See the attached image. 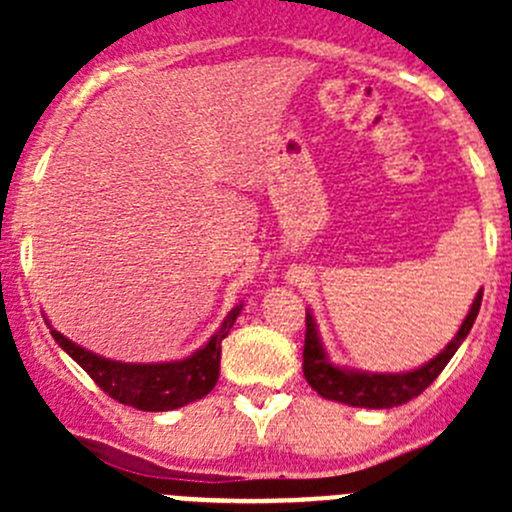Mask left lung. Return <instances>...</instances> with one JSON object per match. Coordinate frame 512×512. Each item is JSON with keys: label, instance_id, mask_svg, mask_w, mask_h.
Segmentation results:
<instances>
[{"label": "left lung", "instance_id": "obj_1", "mask_svg": "<svg viewBox=\"0 0 512 512\" xmlns=\"http://www.w3.org/2000/svg\"><path fill=\"white\" fill-rule=\"evenodd\" d=\"M480 299H483V292L476 294L471 312L466 314L458 334L446 344L441 354L433 356L428 364L418 366L414 371H401V374H371V371H356L347 369V366L332 364L317 334L314 317L307 309V334H304L302 354L304 379L322 399L359 406V409H394V406L406 404V401H411L421 391H426L438 379V374L446 369L451 356L458 352V347H461L463 339L471 332L473 322H476Z\"/></svg>", "mask_w": 512, "mask_h": 512}]
</instances>
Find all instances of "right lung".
Instances as JSON below:
<instances>
[{"mask_svg": "<svg viewBox=\"0 0 512 512\" xmlns=\"http://www.w3.org/2000/svg\"><path fill=\"white\" fill-rule=\"evenodd\" d=\"M242 304L230 309L225 322L210 342L188 359L163 361V364H126V361L103 359L89 349L79 347L64 334L51 327V337L61 349L106 391L118 404L133 406L138 411H173L198 401L213 391L220 376V347L230 334L232 324L240 317Z\"/></svg>", "mask_w": 512, "mask_h": 512, "instance_id": "right-lung-1", "label": "right lung"}]
</instances>
